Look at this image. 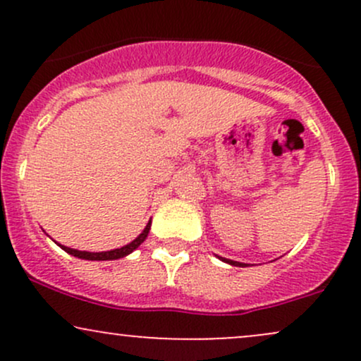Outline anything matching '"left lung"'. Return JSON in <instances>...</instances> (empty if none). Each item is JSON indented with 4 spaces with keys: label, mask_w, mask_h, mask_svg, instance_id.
I'll return each instance as SVG.
<instances>
[{
    "label": "left lung",
    "mask_w": 361,
    "mask_h": 361,
    "mask_svg": "<svg viewBox=\"0 0 361 361\" xmlns=\"http://www.w3.org/2000/svg\"><path fill=\"white\" fill-rule=\"evenodd\" d=\"M221 259L226 261V263H229V264H234V267H246L244 263H238V261H233V259H226V258H221Z\"/></svg>",
    "instance_id": "left-lung-1"
}]
</instances>
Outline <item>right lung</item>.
Segmentation results:
<instances>
[{"label": "right lung", "mask_w": 361, "mask_h": 361, "mask_svg": "<svg viewBox=\"0 0 361 361\" xmlns=\"http://www.w3.org/2000/svg\"><path fill=\"white\" fill-rule=\"evenodd\" d=\"M149 229H151V221L146 226V229L142 231V234L139 235V238H135L134 241L128 243L127 246L123 247H118V250H111V251H103V252H88V251H78V250H73V247H66V246H59L64 250L66 252H69V255L76 256V258H81V259H90V261H105V259H118V258H123V256L130 255L132 251L135 250V247H139L140 244L144 243V239L147 238L149 234Z\"/></svg>", "instance_id": "add662e5"}]
</instances>
